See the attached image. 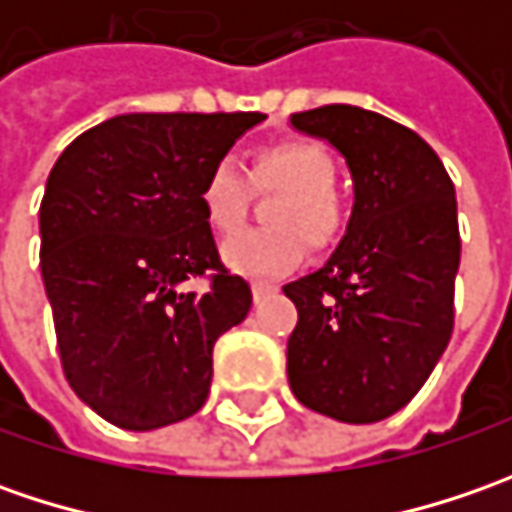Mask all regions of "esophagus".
I'll use <instances>...</instances> for the list:
<instances>
[{
	"label": "esophagus",
	"mask_w": 512,
	"mask_h": 512,
	"mask_svg": "<svg viewBox=\"0 0 512 512\" xmlns=\"http://www.w3.org/2000/svg\"><path fill=\"white\" fill-rule=\"evenodd\" d=\"M253 290V302H262L265 296H270L273 293V285H265V282H256V285L250 287Z\"/></svg>",
	"instance_id": "obj_1"
}]
</instances>
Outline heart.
Returning a JSON list of instances; mask_svg holds the SVG:
<instances>
[{"mask_svg": "<svg viewBox=\"0 0 512 512\" xmlns=\"http://www.w3.org/2000/svg\"><path fill=\"white\" fill-rule=\"evenodd\" d=\"M333 182L336 162L330 150L310 139H285L256 148L247 176L233 159H216L199 190V205L210 230L222 236L236 233L245 222L250 187L259 193L282 190L267 213L270 230H247L227 239L222 262L247 279H273L305 259L302 238L316 250L336 245L347 219Z\"/></svg>", "mask_w": 512, "mask_h": 512, "instance_id": "b5f03b06", "label": "heart"}]
</instances>
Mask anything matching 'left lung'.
I'll list each match as a JSON object with an SVG mask.
<instances>
[{"label": "left lung", "instance_id": "left-lung-1", "mask_svg": "<svg viewBox=\"0 0 512 512\" xmlns=\"http://www.w3.org/2000/svg\"><path fill=\"white\" fill-rule=\"evenodd\" d=\"M290 125L342 153L353 213L325 267L285 285L299 310L287 382L336 422H382L422 390L453 333L456 190L436 150L382 113L325 105Z\"/></svg>", "mask_w": 512, "mask_h": 512}]
</instances>
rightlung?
<instances>
[{"label": "right lung", "instance_id": "obj_1", "mask_svg": "<svg viewBox=\"0 0 512 512\" xmlns=\"http://www.w3.org/2000/svg\"><path fill=\"white\" fill-rule=\"evenodd\" d=\"M262 113H125L76 136L39 207L42 282L73 393L105 422L156 430L210 393L213 344L253 293L199 205L216 159ZM211 270L207 294L181 290Z\"/></svg>", "mask_w": 512, "mask_h": 512}]
</instances>
